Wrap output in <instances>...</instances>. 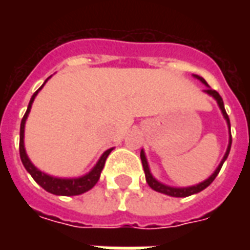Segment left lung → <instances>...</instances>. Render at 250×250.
<instances>
[{
    "mask_svg": "<svg viewBox=\"0 0 250 250\" xmlns=\"http://www.w3.org/2000/svg\"><path fill=\"white\" fill-rule=\"evenodd\" d=\"M193 77L195 79H198L199 82L205 84V87L206 89H204L205 93H208L209 96L214 99L217 104H218V107H220L221 112H222V116H224V119L226 120V125H228V128H229V145H228V148H226V152L224 158L221 159L220 165L217 166V168L214 170V173L210 175L209 178H206L202 182H199L197 185H193V186H186V188H174V186H168L166 184H162L161 181H158L154 175L150 171V167H148V162H147V158L146 154H145V150H142L141 151V159H142V165H143V170H145V175H146V182L148 184V186L152 188V190H155L158 193H162L166 194V195H170V197H188V195H193V194H197L199 191H202L205 188H208L213 181L215 179V177L218 175L220 173L221 167H222V165L226 161V158L229 155V151H230V146H231V134H230V120H229V116L226 114L225 107H224V102H222V98L220 96V93L214 91V89H211L209 87V84L205 82L204 77L198 76V75H193Z\"/></svg>",
    "mask_w": 250,
    "mask_h": 250,
    "instance_id": "8db88e82",
    "label": "left lung"
}]
</instances>
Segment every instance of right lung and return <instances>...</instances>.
I'll use <instances>...</instances> for the list:
<instances>
[{
	"label": "right lung",
	"mask_w": 250,
	"mask_h": 250,
	"mask_svg": "<svg viewBox=\"0 0 250 250\" xmlns=\"http://www.w3.org/2000/svg\"><path fill=\"white\" fill-rule=\"evenodd\" d=\"M51 77H48L44 84L41 85L35 93L33 96L30 98L29 105H28V109L25 112L24 118L21 120V127H20V158H21V162L24 165V167L26 168V171L32 175V178L35 179L37 184L40 185L41 188L46 190L48 193L55 194V195H80V194L85 193L88 190L98 184L99 178H100V174H102V170L104 167V163H105V159L109 155V152L114 150L112 148H108L102 154V157L99 158V161L96 162V165L93 166L87 174H84L82 177H76V178H60V177H53V175H49V174L41 171L40 168H37L32 163V161L28 157L26 154V150H25L24 145V132H25V123H26V119L29 116L30 108H32V104L35 102V98L37 96V93L40 92L41 88L45 85V83L49 80Z\"/></svg>",
	"instance_id": "add662e5"
}]
</instances>
